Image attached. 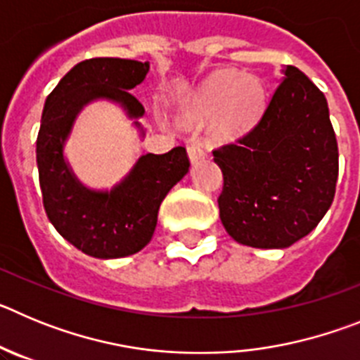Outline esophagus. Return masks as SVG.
I'll list each match as a JSON object with an SVG mask.
<instances>
[{"label":"esophagus","mask_w":360,"mask_h":360,"mask_svg":"<svg viewBox=\"0 0 360 360\" xmlns=\"http://www.w3.org/2000/svg\"><path fill=\"white\" fill-rule=\"evenodd\" d=\"M187 155H189V160L193 162V164H196V162L203 160V158L207 157V151H205V148H203L200 142L193 141L187 146Z\"/></svg>","instance_id":"34e87169"}]
</instances>
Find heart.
Instances as JSON below:
<instances>
[{"mask_svg": "<svg viewBox=\"0 0 360 360\" xmlns=\"http://www.w3.org/2000/svg\"><path fill=\"white\" fill-rule=\"evenodd\" d=\"M265 110V86L256 75L236 70H219L205 79L184 110L182 122L203 126L211 122L218 141H238L262 119Z\"/></svg>", "mask_w": 360, "mask_h": 360, "instance_id": "1", "label": "heart"}]
</instances>
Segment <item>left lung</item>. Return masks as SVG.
Returning a JSON list of instances; mask_svg holds the SVG:
<instances>
[{
	"label": "left lung",
	"instance_id": "left-lung-1",
	"mask_svg": "<svg viewBox=\"0 0 360 360\" xmlns=\"http://www.w3.org/2000/svg\"><path fill=\"white\" fill-rule=\"evenodd\" d=\"M281 72L256 128L212 151L224 173L219 219L229 236L256 249H287L314 231L339 174L326 97L295 66Z\"/></svg>",
	"mask_w": 360,
	"mask_h": 360
}]
</instances>
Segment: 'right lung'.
<instances>
[{
  "mask_svg": "<svg viewBox=\"0 0 360 360\" xmlns=\"http://www.w3.org/2000/svg\"><path fill=\"white\" fill-rule=\"evenodd\" d=\"M149 63L95 57L73 66L46 97L36 142L37 171L46 216L66 241L101 259L142 250L157 227L162 200L189 171L186 148L142 155L111 189H90L75 176L65 157L73 124L84 106L110 101L126 111L141 136L142 106L129 90L141 84Z\"/></svg>",
  "mask_w": 360,
  "mask_h": 360,
  "instance_id": "right-lung-1",
  "label": "right lung"
}]
</instances>
